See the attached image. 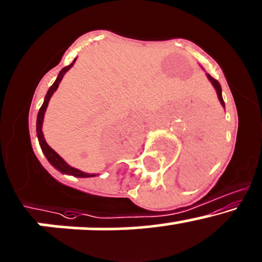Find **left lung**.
<instances>
[{
    "mask_svg": "<svg viewBox=\"0 0 262 262\" xmlns=\"http://www.w3.org/2000/svg\"><path fill=\"white\" fill-rule=\"evenodd\" d=\"M207 78L210 79V81L212 82V85L214 86V89H216V93H217V96H219V100L220 103H221V105L225 108V101L224 99H222V89H221V85H220V82L216 80V79H213L210 74H207Z\"/></svg>",
    "mask_w": 262,
    "mask_h": 262,
    "instance_id": "8db88e82",
    "label": "left lung"
}]
</instances>
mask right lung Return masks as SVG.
<instances>
[{
	"mask_svg": "<svg viewBox=\"0 0 262 262\" xmlns=\"http://www.w3.org/2000/svg\"><path fill=\"white\" fill-rule=\"evenodd\" d=\"M75 60H74V61H73V64L65 66V68L62 69L61 71H60L59 75H57V78H56V80H55L54 84L51 85L50 89H49V92H48V94H46V96H45V100H43V104H42V105H41V108H40V110H38V114H37V122H36L37 138H38V142H40L41 149H42L43 154H45L46 159H48V161L51 163V166H54L57 170H59V172L65 173V174H71V176H74V177H80V178L95 177V174H93V173H92V174H90V173L81 172V170L76 169V168H73V167L69 166V164L66 163L64 159H62L61 157H60L59 154L55 152V150L52 149L50 145H49L48 143H46V140H45V138H43V134H42L43 115H45L46 108H48V104H49V101H50L51 95L54 94V92H56V89H57V88H59L60 81H61V79L64 78L65 73L69 70V69L71 68V66L74 65Z\"/></svg>",
	"mask_w": 262,
	"mask_h": 262,
	"instance_id": "1",
	"label": "right lung"
}]
</instances>
